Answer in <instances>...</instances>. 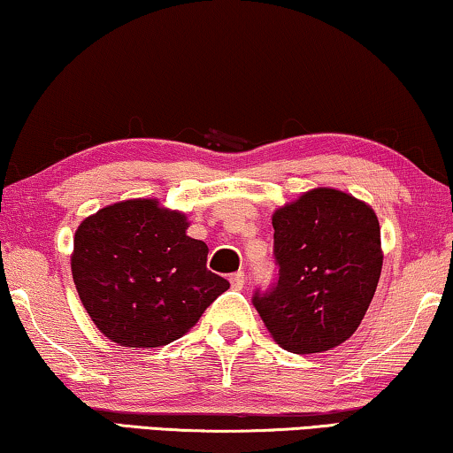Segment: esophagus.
<instances>
[{
    "label": "esophagus",
    "mask_w": 453,
    "mask_h": 453,
    "mask_svg": "<svg viewBox=\"0 0 453 453\" xmlns=\"http://www.w3.org/2000/svg\"><path fill=\"white\" fill-rule=\"evenodd\" d=\"M229 281H232L234 289H242V288H244V283H246V275L242 271H238V273H234L232 277H229Z\"/></svg>",
    "instance_id": "34e87169"
}]
</instances>
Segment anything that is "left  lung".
<instances>
[{"label": "left lung", "mask_w": 453, "mask_h": 453, "mask_svg": "<svg viewBox=\"0 0 453 453\" xmlns=\"http://www.w3.org/2000/svg\"><path fill=\"white\" fill-rule=\"evenodd\" d=\"M279 277L252 303L279 347L324 353L351 336L378 288L380 221L336 188H311L273 213Z\"/></svg>", "instance_id": "left-lung-1"}]
</instances>
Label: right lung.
Returning a JSON list of instances; mask_svg holds the SVG:
<instances>
[{"label":"right lung","mask_w":453,"mask_h":453,"mask_svg":"<svg viewBox=\"0 0 453 453\" xmlns=\"http://www.w3.org/2000/svg\"><path fill=\"white\" fill-rule=\"evenodd\" d=\"M187 227L184 213L156 199H131L100 209L75 229V289L112 342L168 345L229 288L207 269L209 248L187 235Z\"/></svg>","instance_id":"obj_1"}]
</instances>
